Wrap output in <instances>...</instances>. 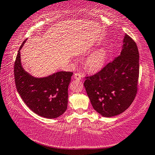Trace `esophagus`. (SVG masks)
Wrapping results in <instances>:
<instances>
[{
	"mask_svg": "<svg viewBox=\"0 0 155 155\" xmlns=\"http://www.w3.org/2000/svg\"><path fill=\"white\" fill-rule=\"evenodd\" d=\"M74 78H76V79L81 80V77H82V75H81V73H75L74 75Z\"/></svg>",
	"mask_w": 155,
	"mask_h": 155,
	"instance_id": "obj_1",
	"label": "esophagus"
}]
</instances>
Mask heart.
<instances>
[{
	"mask_svg": "<svg viewBox=\"0 0 155 155\" xmlns=\"http://www.w3.org/2000/svg\"><path fill=\"white\" fill-rule=\"evenodd\" d=\"M108 51L105 48H100L94 51L86 60V65L90 70L98 71L102 69L108 59Z\"/></svg>",
	"mask_w": 155,
	"mask_h": 155,
	"instance_id": "b5f03b06",
	"label": "heart"
}]
</instances>
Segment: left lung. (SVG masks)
I'll return each instance as SVG.
<instances>
[{
    "label": "left lung",
    "instance_id": "1",
    "mask_svg": "<svg viewBox=\"0 0 155 155\" xmlns=\"http://www.w3.org/2000/svg\"><path fill=\"white\" fill-rule=\"evenodd\" d=\"M136 43L125 35L120 55L84 82L93 108L102 117L121 114L133 102L139 78Z\"/></svg>",
    "mask_w": 155,
    "mask_h": 155
}]
</instances>
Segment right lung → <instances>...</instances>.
<instances>
[{"label":"right lung","instance_id":"1","mask_svg":"<svg viewBox=\"0 0 155 155\" xmlns=\"http://www.w3.org/2000/svg\"><path fill=\"white\" fill-rule=\"evenodd\" d=\"M19 47L14 65L17 90L26 106L36 114L55 119L63 114L68 105V88L73 72L61 71L48 77L36 78L21 66Z\"/></svg>","mask_w":155,"mask_h":155}]
</instances>
